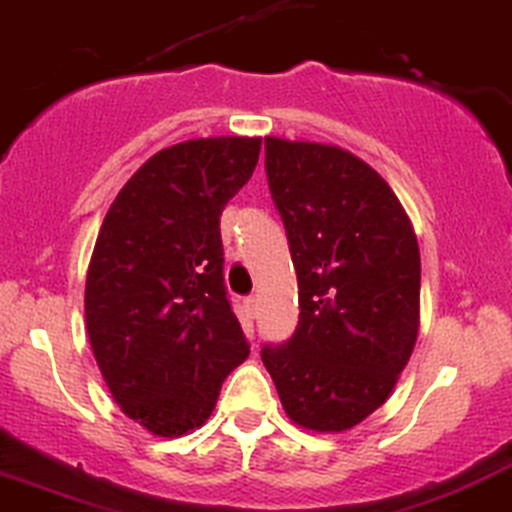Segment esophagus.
<instances>
[{"label":"esophagus","instance_id":"esophagus-1","mask_svg":"<svg viewBox=\"0 0 512 512\" xmlns=\"http://www.w3.org/2000/svg\"><path fill=\"white\" fill-rule=\"evenodd\" d=\"M245 311H247V316H250V318L257 316V299H255V296H247V299H245Z\"/></svg>","mask_w":512,"mask_h":512}]
</instances>
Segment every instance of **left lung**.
Listing matches in <instances>:
<instances>
[{"label":"left lung","instance_id":"8db88e82","mask_svg":"<svg viewBox=\"0 0 512 512\" xmlns=\"http://www.w3.org/2000/svg\"><path fill=\"white\" fill-rule=\"evenodd\" d=\"M265 170L301 313L262 362L296 425L350 430L391 396L418 340V240L384 177L338 145L269 136Z\"/></svg>","mask_w":512,"mask_h":512}]
</instances>
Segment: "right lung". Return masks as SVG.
I'll list each match as a JSON object with an SVG mask.
<instances>
[{"label": "right lung", "instance_id": "obj_1", "mask_svg": "<svg viewBox=\"0 0 512 512\" xmlns=\"http://www.w3.org/2000/svg\"><path fill=\"white\" fill-rule=\"evenodd\" d=\"M262 138H196L160 150L101 223L84 318L121 411L157 437L209 420L250 355L223 282L221 213L247 184Z\"/></svg>", "mask_w": 512, "mask_h": 512}]
</instances>
